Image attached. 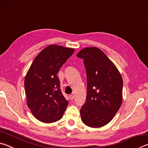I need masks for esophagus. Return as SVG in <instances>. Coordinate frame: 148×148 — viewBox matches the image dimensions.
<instances>
[{
    "label": "esophagus",
    "instance_id": "esophagus-1",
    "mask_svg": "<svg viewBox=\"0 0 148 148\" xmlns=\"http://www.w3.org/2000/svg\"><path fill=\"white\" fill-rule=\"evenodd\" d=\"M74 97L73 95H69V99H70V100H71V101H72V100L74 99Z\"/></svg>",
    "mask_w": 148,
    "mask_h": 148
}]
</instances>
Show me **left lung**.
<instances>
[{"mask_svg":"<svg viewBox=\"0 0 148 148\" xmlns=\"http://www.w3.org/2000/svg\"><path fill=\"white\" fill-rule=\"evenodd\" d=\"M84 60L87 97L80 110L82 121L98 128L113 119L122 103L123 79L114 64L101 49L86 47L76 56Z\"/></svg>","mask_w":148,"mask_h":148,"instance_id":"obj_1","label":"left lung"}]
</instances>
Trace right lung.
Masks as SVG:
<instances>
[{
    "label": "right lung",
    "mask_w": 148,
    "mask_h": 148,
    "mask_svg": "<svg viewBox=\"0 0 148 148\" xmlns=\"http://www.w3.org/2000/svg\"><path fill=\"white\" fill-rule=\"evenodd\" d=\"M74 49L49 45L32 62L25 78L27 106L39 121L53 123L62 118L69 102L62 95L57 76Z\"/></svg>",
    "instance_id": "add662e5"
}]
</instances>
